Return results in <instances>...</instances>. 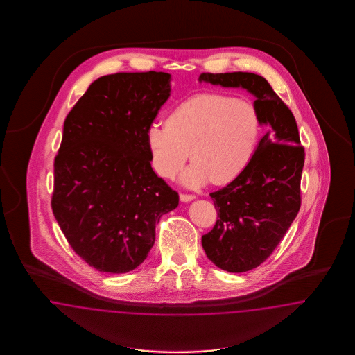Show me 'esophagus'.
<instances>
[{
    "instance_id": "obj_1",
    "label": "esophagus",
    "mask_w": 355,
    "mask_h": 355,
    "mask_svg": "<svg viewBox=\"0 0 355 355\" xmlns=\"http://www.w3.org/2000/svg\"><path fill=\"white\" fill-rule=\"evenodd\" d=\"M180 199H181L182 202H190V200L195 199V195H191V193H181V195H180Z\"/></svg>"
}]
</instances>
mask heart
<instances>
[{
    "mask_svg": "<svg viewBox=\"0 0 355 355\" xmlns=\"http://www.w3.org/2000/svg\"><path fill=\"white\" fill-rule=\"evenodd\" d=\"M263 134L260 110L248 98L220 92L187 97L174 107L166 126L152 125L147 132L150 165L162 178H174L189 159L183 175L187 186L211 180L227 184L248 168Z\"/></svg>",
    "mask_w": 355,
    "mask_h": 355,
    "instance_id": "heart-1",
    "label": "heart"
}]
</instances>
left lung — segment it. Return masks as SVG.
Listing matches in <instances>:
<instances>
[{
  "label": "left lung",
  "instance_id": "1",
  "mask_svg": "<svg viewBox=\"0 0 355 355\" xmlns=\"http://www.w3.org/2000/svg\"><path fill=\"white\" fill-rule=\"evenodd\" d=\"M199 80L248 89L267 125L248 169L209 193L217 221L202 236L207 257L218 268L246 272L270 257L300 212L304 148L291 109L266 78L242 71L203 73Z\"/></svg>",
  "mask_w": 355,
  "mask_h": 355
}]
</instances>
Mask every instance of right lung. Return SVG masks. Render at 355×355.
<instances>
[{"instance_id":"obj_1","label":"right lung","mask_w":355,"mask_h":355,"mask_svg":"<svg viewBox=\"0 0 355 355\" xmlns=\"http://www.w3.org/2000/svg\"><path fill=\"white\" fill-rule=\"evenodd\" d=\"M171 74L117 73L88 87L64 119L52 211L88 266L126 273L155 243L180 196L150 166L147 132L171 95Z\"/></svg>"}]
</instances>
